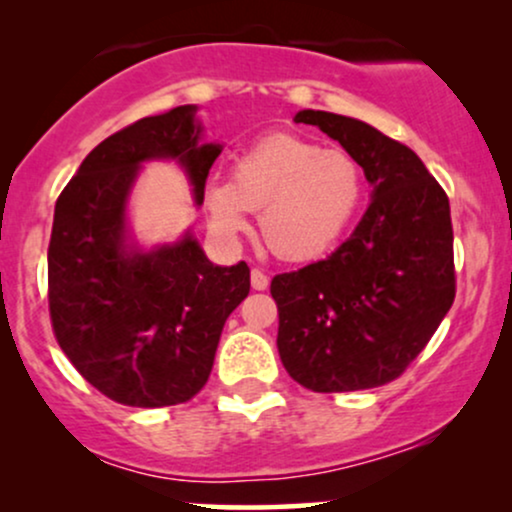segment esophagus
<instances>
[{
	"mask_svg": "<svg viewBox=\"0 0 512 512\" xmlns=\"http://www.w3.org/2000/svg\"><path fill=\"white\" fill-rule=\"evenodd\" d=\"M250 284L255 291H264L269 286V276L262 272V269H252L250 272Z\"/></svg>",
	"mask_w": 512,
	"mask_h": 512,
	"instance_id": "1",
	"label": "esophagus"
}]
</instances>
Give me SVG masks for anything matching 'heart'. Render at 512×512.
Returning a JSON list of instances; mask_svg holds the SVG:
<instances>
[{"label": "heart", "instance_id": "obj_1", "mask_svg": "<svg viewBox=\"0 0 512 512\" xmlns=\"http://www.w3.org/2000/svg\"><path fill=\"white\" fill-rule=\"evenodd\" d=\"M366 195L361 163L344 149H322L296 134H269L238 156L233 178L207 185V211L223 236L245 231L262 209L267 248L286 262L330 252Z\"/></svg>", "mask_w": 512, "mask_h": 512}]
</instances>
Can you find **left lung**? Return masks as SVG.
I'll list each match as a JSON object with an SVG mask.
<instances>
[{
	"label": "left lung",
	"instance_id": "8db88e82",
	"mask_svg": "<svg viewBox=\"0 0 512 512\" xmlns=\"http://www.w3.org/2000/svg\"><path fill=\"white\" fill-rule=\"evenodd\" d=\"M361 163L373 187L356 231L325 260L276 274L279 356L313 392L397 380L455 301L450 202L409 146L354 117L301 110Z\"/></svg>",
	"mask_w": 512,
	"mask_h": 512
}]
</instances>
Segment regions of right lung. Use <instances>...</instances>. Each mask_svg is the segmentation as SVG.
<instances>
[{
    "mask_svg": "<svg viewBox=\"0 0 512 512\" xmlns=\"http://www.w3.org/2000/svg\"><path fill=\"white\" fill-rule=\"evenodd\" d=\"M195 105L142 117L84 158L55 204L48 248L52 332L72 366L125 407L190 402L207 385L250 267H216L197 240L127 250L125 199L142 161L178 158L204 199L219 144H199Z\"/></svg>",
    "mask_w": 512,
    "mask_h": 512,
    "instance_id": "obj_1",
    "label": "right lung"
}]
</instances>
